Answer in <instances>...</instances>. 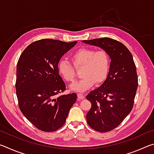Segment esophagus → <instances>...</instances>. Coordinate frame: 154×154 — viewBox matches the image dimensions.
<instances>
[{
    "label": "esophagus",
    "mask_w": 154,
    "mask_h": 154,
    "mask_svg": "<svg viewBox=\"0 0 154 154\" xmlns=\"http://www.w3.org/2000/svg\"><path fill=\"white\" fill-rule=\"evenodd\" d=\"M77 97L79 100H81V99L84 98V95H83L82 93H77Z\"/></svg>",
    "instance_id": "obj_1"
}]
</instances>
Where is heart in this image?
<instances>
[{
  "instance_id": "obj_1",
  "label": "heart",
  "mask_w": 154,
  "mask_h": 154,
  "mask_svg": "<svg viewBox=\"0 0 154 154\" xmlns=\"http://www.w3.org/2000/svg\"><path fill=\"white\" fill-rule=\"evenodd\" d=\"M71 61L76 69L82 67V78L72 84V90L83 92L96 83L99 85L105 82L110 69V58L105 50L96 51L92 48H81L71 56ZM59 73L68 82H74L76 73L70 62L62 59L58 64Z\"/></svg>"
}]
</instances>
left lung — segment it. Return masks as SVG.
Wrapping results in <instances>:
<instances>
[{"label":"left lung","mask_w":154,"mask_h":154,"mask_svg":"<svg viewBox=\"0 0 154 154\" xmlns=\"http://www.w3.org/2000/svg\"><path fill=\"white\" fill-rule=\"evenodd\" d=\"M82 42L102 48L111 58L106 79L86 96L92 104L86 115L88 125L98 132L111 131L123 122L133 107L138 87L133 57L123 43L113 38L104 37Z\"/></svg>","instance_id":"8db88e82"}]
</instances>
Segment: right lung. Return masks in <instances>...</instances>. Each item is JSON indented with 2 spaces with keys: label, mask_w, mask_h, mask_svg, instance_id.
Masks as SVG:
<instances>
[{
  "label": "right lung",
  "mask_w": 154,
  "mask_h": 154,
  "mask_svg": "<svg viewBox=\"0 0 154 154\" xmlns=\"http://www.w3.org/2000/svg\"><path fill=\"white\" fill-rule=\"evenodd\" d=\"M77 41L45 38L30 44L18 60L15 89L20 109L36 128L53 132L64 124L76 93L59 96L66 85L58 64Z\"/></svg>",
  "instance_id": "1"
}]
</instances>
